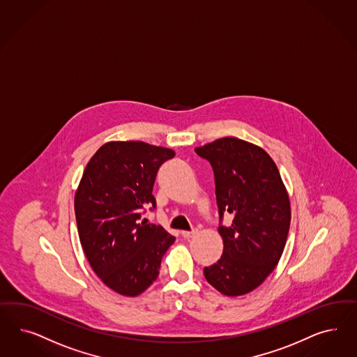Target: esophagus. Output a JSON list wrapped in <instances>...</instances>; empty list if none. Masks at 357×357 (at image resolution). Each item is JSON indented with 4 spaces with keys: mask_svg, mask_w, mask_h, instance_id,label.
Segmentation results:
<instances>
[{
    "mask_svg": "<svg viewBox=\"0 0 357 357\" xmlns=\"http://www.w3.org/2000/svg\"><path fill=\"white\" fill-rule=\"evenodd\" d=\"M197 230H192V231H183L181 232V235H183V238H185V239H189V238H192L193 235H196Z\"/></svg>",
    "mask_w": 357,
    "mask_h": 357,
    "instance_id": "1",
    "label": "esophagus"
}]
</instances>
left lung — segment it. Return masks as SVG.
I'll return each instance as SVG.
<instances>
[{
    "instance_id": "1",
    "label": "left lung",
    "mask_w": 357,
    "mask_h": 357,
    "mask_svg": "<svg viewBox=\"0 0 357 357\" xmlns=\"http://www.w3.org/2000/svg\"><path fill=\"white\" fill-rule=\"evenodd\" d=\"M214 172L223 255L205 266L207 282L225 296H243L264 282L285 248L290 202L275 161L260 147L220 138L196 149ZM233 217L230 227L222 215Z\"/></svg>"
}]
</instances>
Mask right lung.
<instances>
[{
	"mask_svg": "<svg viewBox=\"0 0 357 357\" xmlns=\"http://www.w3.org/2000/svg\"><path fill=\"white\" fill-rule=\"evenodd\" d=\"M173 156L174 151L144 142H110L82 173L75 196L81 245L94 273L122 296L150 288L176 239L142 219L146 207H156V173Z\"/></svg>",
	"mask_w": 357,
	"mask_h": 357,
	"instance_id": "1",
	"label": "right lung"
}]
</instances>
